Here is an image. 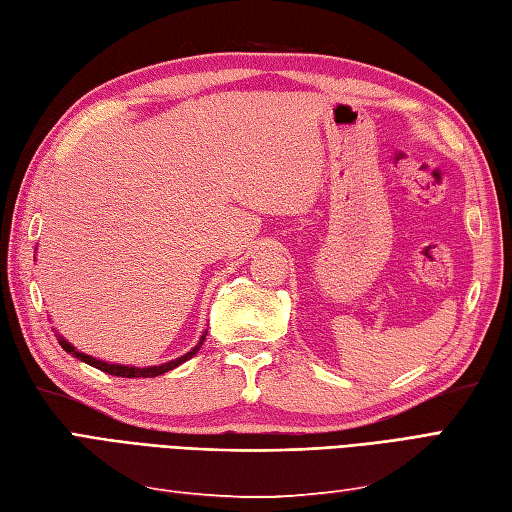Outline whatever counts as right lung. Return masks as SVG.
<instances>
[{
    "instance_id": "add662e5",
    "label": "right lung",
    "mask_w": 512,
    "mask_h": 512,
    "mask_svg": "<svg viewBox=\"0 0 512 512\" xmlns=\"http://www.w3.org/2000/svg\"><path fill=\"white\" fill-rule=\"evenodd\" d=\"M206 334H208V332L202 334V339H199V343L193 347L191 352H186L184 356H180V358H176V360H169V363H165V365H156V367H128V365L106 363V360H97V358H93V356H89V354L78 352L76 347H73L69 341L62 339L60 334H58V343L62 345V350H65L67 354L80 358L82 363L91 365V367H95V369H99V371L110 373V376H117V378H156V376H162V373H167V371H171V369H176L178 365L186 363V360H189V358H193V356L199 352V347H202V343H204V339H206Z\"/></svg>"
}]
</instances>
